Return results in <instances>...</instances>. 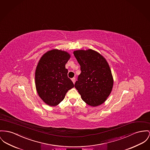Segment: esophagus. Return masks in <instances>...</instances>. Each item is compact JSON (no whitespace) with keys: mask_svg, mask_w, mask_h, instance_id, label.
<instances>
[{"mask_svg":"<svg viewBox=\"0 0 150 150\" xmlns=\"http://www.w3.org/2000/svg\"><path fill=\"white\" fill-rule=\"evenodd\" d=\"M71 81H72V82H73V83H75V81H76V78L73 77V79H71Z\"/></svg>","mask_w":150,"mask_h":150,"instance_id":"esophagus-1","label":"esophagus"}]
</instances>
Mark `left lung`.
Wrapping results in <instances>:
<instances>
[{
	"instance_id": "obj_1",
	"label": "left lung",
	"mask_w": 150,
	"mask_h": 150,
	"mask_svg": "<svg viewBox=\"0 0 150 150\" xmlns=\"http://www.w3.org/2000/svg\"><path fill=\"white\" fill-rule=\"evenodd\" d=\"M81 73L74 86L82 100L91 106L102 104L110 95L113 78L106 59L91 49L74 51Z\"/></svg>"
}]
</instances>
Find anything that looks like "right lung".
<instances>
[{"label": "right lung", "mask_w": 150, "mask_h": 150, "mask_svg": "<svg viewBox=\"0 0 150 150\" xmlns=\"http://www.w3.org/2000/svg\"><path fill=\"white\" fill-rule=\"evenodd\" d=\"M67 52L48 51L41 57L35 71V85L41 100L50 106L59 105L67 91L74 86L68 77L65 64L70 59Z\"/></svg>", "instance_id": "right-lung-1"}]
</instances>
